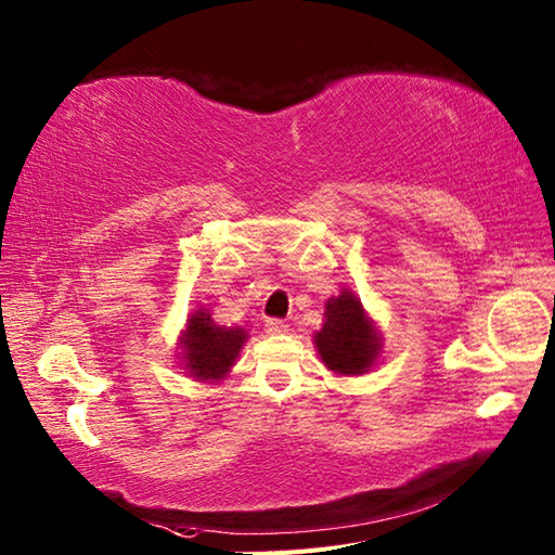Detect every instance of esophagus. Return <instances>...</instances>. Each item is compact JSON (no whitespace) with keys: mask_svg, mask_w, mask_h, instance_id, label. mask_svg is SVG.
<instances>
[{"mask_svg":"<svg viewBox=\"0 0 555 555\" xmlns=\"http://www.w3.org/2000/svg\"><path fill=\"white\" fill-rule=\"evenodd\" d=\"M264 328H267V333H286L288 324L283 319H267Z\"/></svg>","mask_w":555,"mask_h":555,"instance_id":"obj_1","label":"esophagus"}]
</instances>
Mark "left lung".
Masks as SVG:
<instances>
[{"mask_svg": "<svg viewBox=\"0 0 555 555\" xmlns=\"http://www.w3.org/2000/svg\"><path fill=\"white\" fill-rule=\"evenodd\" d=\"M317 350L324 364L343 373L357 376L376 362L380 338L366 319L362 302L352 293H343L326 305V324L317 333Z\"/></svg>", "mask_w": 555, "mask_h": 555, "instance_id": "obj_1", "label": "left lung"}]
</instances>
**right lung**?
<instances>
[{"label":"right lung","mask_w":555,"mask_h":555,"mask_svg":"<svg viewBox=\"0 0 555 555\" xmlns=\"http://www.w3.org/2000/svg\"><path fill=\"white\" fill-rule=\"evenodd\" d=\"M243 328L215 326L208 312L191 314L182 338V359L189 376L198 380H217L236 362V354L246 340Z\"/></svg>","instance_id":"right-lung-1"}]
</instances>
